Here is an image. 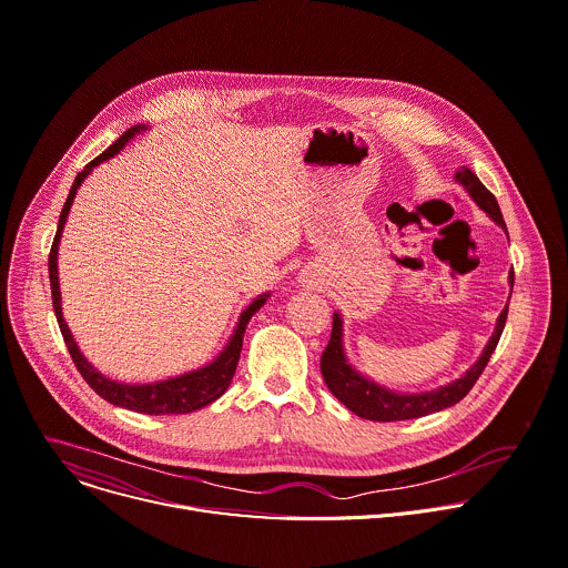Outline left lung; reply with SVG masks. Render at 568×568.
Here are the masks:
<instances>
[{
  "label": "left lung",
  "instance_id": "1",
  "mask_svg": "<svg viewBox=\"0 0 568 568\" xmlns=\"http://www.w3.org/2000/svg\"><path fill=\"white\" fill-rule=\"evenodd\" d=\"M455 181L469 192V196L480 205V211H485L491 217V222H496L507 233V226H505L500 209H498V201L480 183V179L469 168H459L455 172ZM507 281H509V296H511L514 272H509ZM505 320H507V305L496 320V328H494L487 346L483 348V353L474 363V367L467 369V374H462L453 383L442 385L433 392L405 394V392H394V389H387V387L378 385L376 381L367 378L365 374H359L348 363L346 353H344V322H342V315L335 313L333 315L331 342H328V346L322 355V376H324L328 389L333 392V396L337 400H342L357 417L369 419V422L419 419V417L433 415V412H439V409H446V407L459 403L464 396L471 392V387L476 385V381L485 372L489 357H491V353H494V348L500 339V333L505 328Z\"/></svg>",
  "mask_w": 568,
  "mask_h": 568
}]
</instances>
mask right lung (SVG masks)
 I'll use <instances>...</instances> for the list:
<instances>
[{
	"label": "right lung",
	"mask_w": 568,
	"mask_h": 568,
	"mask_svg": "<svg viewBox=\"0 0 568 568\" xmlns=\"http://www.w3.org/2000/svg\"><path fill=\"white\" fill-rule=\"evenodd\" d=\"M146 131L144 124H138L129 131H124L104 153H99V156L94 161H90L74 179L72 183V190L65 199V205L61 211V220H59V229H57V237H54V244H51V251H49V283H51V301H54V313H57V322L61 326V333H63V339L68 344V351L74 359V365L79 369V374L83 376V381L101 396L104 400L118 405V407H124V409H133V412H142V415H187V412H194L199 407H205L209 403L217 400L231 385L233 381V374L237 369V363H240V351H242V339H244V331H246V324L248 320L261 311V307L265 305V301L270 298V292L267 294H261L255 296L237 320V326L233 331V335L229 337L224 351L213 359V363L203 365L199 369H192V372H185L181 376H174V378H165V381H156V383H120V381H113V378H106L104 374H101L99 369H94L85 355L81 353V348L77 346L65 320H63V307H61V287H59V244H61V237H63V229H65V222H68V215H70V209L74 203V196H77V190L81 187V183L85 181V176L99 165L104 163L113 156H118V153L126 146V142H131V138H135L138 133Z\"/></svg>",
	"instance_id": "add662e5"
}]
</instances>
